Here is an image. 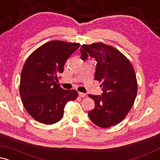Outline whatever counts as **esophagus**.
Returning a JSON list of instances; mask_svg holds the SVG:
<instances>
[{"mask_svg":"<svg viewBox=\"0 0 160 160\" xmlns=\"http://www.w3.org/2000/svg\"><path fill=\"white\" fill-rule=\"evenodd\" d=\"M78 95H79V96L81 97V98H84V97H86V95L85 93H82V92H79Z\"/></svg>","mask_w":160,"mask_h":160,"instance_id":"34e87169","label":"esophagus"}]
</instances>
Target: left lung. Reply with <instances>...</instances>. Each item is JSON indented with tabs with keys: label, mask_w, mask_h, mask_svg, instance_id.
<instances>
[{
	"label": "left lung",
	"mask_w": 160,
	"mask_h": 160,
	"mask_svg": "<svg viewBox=\"0 0 160 160\" xmlns=\"http://www.w3.org/2000/svg\"><path fill=\"white\" fill-rule=\"evenodd\" d=\"M83 61L89 57L96 61L95 80L102 82V95H89L95 102L89 119L102 128L120 123L132 107L137 95L135 70L128 58L117 49L102 43L82 45Z\"/></svg>",
	"instance_id": "obj_1"
}]
</instances>
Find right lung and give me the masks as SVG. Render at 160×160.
Returning <instances> with one entry per match:
<instances>
[{"mask_svg": "<svg viewBox=\"0 0 160 160\" xmlns=\"http://www.w3.org/2000/svg\"><path fill=\"white\" fill-rule=\"evenodd\" d=\"M79 47V43L52 40L27 58L22 70L19 92L24 107L35 120L46 125L56 123L63 117L65 104L78 98L76 90H65L56 81L67 59Z\"/></svg>", "mask_w": 160, "mask_h": 160, "instance_id": "obj_1", "label": "right lung"}]
</instances>
